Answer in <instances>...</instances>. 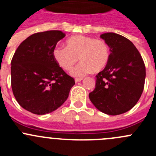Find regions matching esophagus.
<instances>
[{
	"instance_id": "obj_1",
	"label": "esophagus",
	"mask_w": 156,
	"mask_h": 156,
	"mask_svg": "<svg viewBox=\"0 0 156 156\" xmlns=\"http://www.w3.org/2000/svg\"><path fill=\"white\" fill-rule=\"evenodd\" d=\"M83 78H75V82H79V81H82Z\"/></svg>"
}]
</instances>
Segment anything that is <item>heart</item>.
Here are the masks:
<instances>
[{
  "label": "heart",
  "mask_w": 156,
  "mask_h": 156,
  "mask_svg": "<svg viewBox=\"0 0 156 156\" xmlns=\"http://www.w3.org/2000/svg\"><path fill=\"white\" fill-rule=\"evenodd\" d=\"M66 48L56 47L53 56L64 71H70L78 61L80 63L71 74L83 77L94 71L99 72L107 66L110 57L108 45L105 41L85 35H75L66 41Z\"/></svg>",
  "instance_id": "obj_1"
}]
</instances>
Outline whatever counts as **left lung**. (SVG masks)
I'll use <instances>...</instances> for the list:
<instances>
[{
    "label": "left lung",
    "instance_id": "left-lung-1",
    "mask_svg": "<svg viewBox=\"0 0 156 156\" xmlns=\"http://www.w3.org/2000/svg\"><path fill=\"white\" fill-rule=\"evenodd\" d=\"M100 37L110 48L108 62L96 76L95 89L89 98L98 110L117 115L131 109L144 88L146 67L140 53L130 40L113 32Z\"/></svg>",
    "mask_w": 156,
    "mask_h": 156
}]
</instances>
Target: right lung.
I'll return each mask as SVG.
<instances>
[{"label":"right lung","mask_w":156,"mask_h":156,"mask_svg":"<svg viewBox=\"0 0 156 156\" xmlns=\"http://www.w3.org/2000/svg\"><path fill=\"white\" fill-rule=\"evenodd\" d=\"M66 36L53 30L31 34L16 50L11 61V87L23 108L36 115L57 109L67 100L73 78L55 61L53 50Z\"/></svg>","instance_id":"add662e5"}]
</instances>
